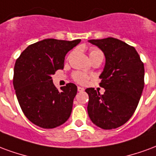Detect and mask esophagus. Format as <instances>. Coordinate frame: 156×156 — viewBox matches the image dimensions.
<instances>
[{
    "instance_id": "obj_1",
    "label": "esophagus",
    "mask_w": 156,
    "mask_h": 156,
    "mask_svg": "<svg viewBox=\"0 0 156 156\" xmlns=\"http://www.w3.org/2000/svg\"><path fill=\"white\" fill-rule=\"evenodd\" d=\"M77 90H78V91L80 92L84 91V90H85V89H84L83 87H80V86H78V87H77Z\"/></svg>"
}]
</instances>
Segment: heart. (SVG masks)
I'll return each instance as SVG.
<instances>
[{
	"instance_id": "1",
	"label": "heart",
	"mask_w": 156,
	"mask_h": 156,
	"mask_svg": "<svg viewBox=\"0 0 156 156\" xmlns=\"http://www.w3.org/2000/svg\"><path fill=\"white\" fill-rule=\"evenodd\" d=\"M96 56H102L103 57V53L101 52V51L99 50L98 48H90V58L91 59V58L96 57ZM73 78L76 82L80 83V84H86L89 80V76L86 74L82 73V72L75 73Z\"/></svg>"
}]
</instances>
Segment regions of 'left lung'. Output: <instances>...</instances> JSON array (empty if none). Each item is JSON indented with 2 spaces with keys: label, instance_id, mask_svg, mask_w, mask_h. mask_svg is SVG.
Here are the masks:
<instances>
[{
  "label": "left lung",
  "instance_id": "8db88e82",
  "mask_svg": "<svg viewBox=\"0 0 156 156\" xmlns=\"http://www.w3.org/2000/svg\"><path fill=\"white\" fill-rule=\"evenodd\" d=\"M101 50L105 57L100 76L104 94L87 88V111L95 126L104 129L120 127L132 116L144 89L145 68L136 50L113 37L88 41Z\"/></svg>",
  "mask_w": 156,
  "mask_h": 156
}]
</instances>
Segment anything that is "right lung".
<instances>
[{"mask_svg":"<svg viewBox=\"0 0 156 156\" xmlns=\"http://www.w3.org/2000/svg\"><path fill=\"white\" fill-rule=\"evenodd\" d=\"M80 42L45 39L29 45L16 61V95L24 115L36 126L53 129L69 119L77 86L68 83L59 90L51 76L64 68L66 55Z\"/></svg>","mask_w":156,"mask_h":156,"instance_id":"obj_1","label":"right lung"}]
</instances>
